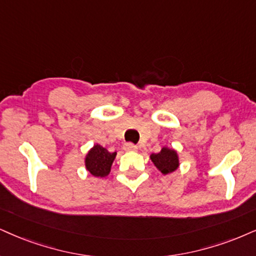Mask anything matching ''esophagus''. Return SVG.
Here are the masks:
<instances>
[{"label":"esophagus","instance_id":"1","mask_svg":"<svg viewBox=\"0 0 256 256\" xmlns=\"http://www.w3.org/2000/svg\"><path fill=\"white\" fill-rule=\"evenodd\" d=\"M123 150H127V152H135V150H138V146H135V144L132 142H127L123 144Z\"/></svg>","mask_w":256,"mask_h":256}]
</instances>
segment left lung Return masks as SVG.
I'll list each match as a JSON object with an SVG mask.
<instances>
[{
  "mask_svg": "<svg viewBox=\"0 0 256 256\" xmlns=\"http://www.w3.org/2000/svg\"><path fill=\"white\" fill-rule=\"evenodd\" d=\"M150 160L162 174L174 172L179 167L178 153L168 147H162L159 153L150 154Z\"/></svg>",
  "mask_w": 256,
  "mask_h": 256,
  "instance_id": "8db88e82",
  "label": "left lung"
}]
</instances>
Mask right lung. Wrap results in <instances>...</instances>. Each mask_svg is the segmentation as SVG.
I'll use <instances>...</instances> for the list:
<instances>
[{
    "label": "right lung",
    "mask_w": 256,
    "mask_h": 256,
    "mask_svg": "<svg viewBox=\"0 0 256 256\" xmlns=\"http://www.w3.org/2000/svg\"><path fill=\"white\" fill-rule=\"evenodd\" d=\"M116 152L110 153L100 144H94L85 156V167L94 176H106L110 173Z\"/></svg>",
    "instance_id": "1"
}]
</instances>
